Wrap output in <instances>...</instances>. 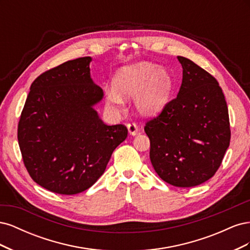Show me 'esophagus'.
Wrapping results in <instances>:
<instances>
[{
	"label": "esophagus",
	"instance_id": "34e87169",
	"mask_svg": "<svg viewBox=\"0 0 250 250\" xmlns=\"http://www.w3.org/2000/svg\"><path fill=\"white\" fill-rule=\"evenodd\" d=\"M127 128H128V132H129L131 135H137L139 133V128L135 123L127 124Z\"/></svg>",
	"mask_w": 250,
	"mask_h": 250
}]
</instances>
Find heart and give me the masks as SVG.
Listing matches in <instances>:
<instances>
[{
    "instance_id": "heart-1",
    "label": "heart",
    "mask_w": 250,
    "mask_h": 250,
    "mask_svg": "<svg viewBox=\"0 0 250 250\" xmlns=\"http://www.w3.org/2000/svg\"><path fill=\"white\" fill-rule=\"evenodd\" d=\"M173 86L170 73L150 62H138L120 69L113 86L106 89V102L121 106L124 98L134 97V107L142 116L160 111L168 102Z\"/></svg>"
}]
</instances>
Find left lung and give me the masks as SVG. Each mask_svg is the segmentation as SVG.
Wrapping results in <instances>:
<instances>
[{"label": "left lung", "mask_w": 250, "mask_h": 250, "mask_svg": "<svg viewBox=\"0 0 250 250\" xmlns=\"http://www.w3.org/2000/svg\"><path fill=\"white\" fill-rule=\"evenodd\" d=\"M183 82L175 99L145 125L150 161L164 181L179 188L215 175L230 142L229 108L215 77L192 60L177 56Z\"/></svg>", "instance_id": "obj_1"}]
</instances>
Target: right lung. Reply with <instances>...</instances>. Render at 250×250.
Instances as JSON below:
<instances>
[{
	"label": "right lung",
	"mask_w": 250,
	"mask_h": 250,
	"mask_svg": "<svg viewBox=\"0 0 250 250\" xmlns=\"http://www.w3.org/2000/svg\"><path fill=\"white\" fill-rule=\"evenodd\" d=\"M90 62L80 57L40 75L21 113L22 162L35 183L53 193L87 190L127 138L126 126L104 124L94 109L103 90L90 78Z\"/></svg>",
	"instance_id": "add662e5"
}]
</instances>
